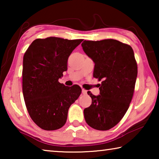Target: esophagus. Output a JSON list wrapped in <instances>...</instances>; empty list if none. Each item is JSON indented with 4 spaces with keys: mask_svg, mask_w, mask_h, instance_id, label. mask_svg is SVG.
Here are the masks:
<instances>
[{
    "mask_svg": "<svg viewBox=\"0 0 159 159\" xmlns=\"http://www.w3.org/2000/svg\"><path fill=\"white\" fill-rule=\"evenodd\" d=\"M87 92H88V91L86 90L82 89V93L83 94V95H86V94H87Z\"/></svg>",
    "mask_w": 159,
    "mask_h": 159,
    "instance_id": "esophagus-1",
    "label": "esophagus"
}]
</instances>
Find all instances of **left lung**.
Instances as JSON below:
<instances>
[{"label":"left lung","mask_w":159,"mask_h":159,"mask_svg":"<svg viewBox=\"0 0 159 159\" xmlns=\"http://www.w3.org/2000/svg\"><path fill=\"white\" fill-rule=\"evenodd\" d=\"M81 46L95 63L94 77L102 80L99 95L88 92L92 104L83 111L85 120L96 130H109L124 116L133 98L138 76L133 50L114 39L84 41Z\"/></svg>","instance_id":"left-lung-1"}]
</instances>
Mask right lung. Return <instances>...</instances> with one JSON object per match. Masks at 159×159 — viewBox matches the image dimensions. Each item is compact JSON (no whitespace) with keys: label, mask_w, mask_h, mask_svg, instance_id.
Segmentation results:
<instances>
[{"label":"right lung","mask_w":159,"mask_h":159,"mask_svg":"<svg viewBox=\"0 0 159 159\" xmlns=\"http://www.w3.org/2000/svg\"><path fill=\"white\" fill-rule=\"evenodd\" d=\"M82 41L57 37L38 39L24 55V99L31 119L43 130L62 127L70 106L81 93L79 85L68 87L58 80L67 70L69 55Z\"/></svg>","instance_id":"obj_1"}]
</instances>
